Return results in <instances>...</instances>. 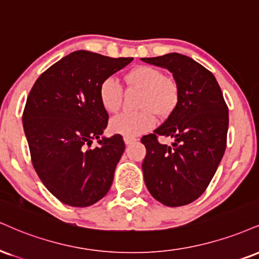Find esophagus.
Returning a JSON list of instances; mask_svg holds the SVG:
<instances>
[{
	"mask_svg": "<svg viewBox=\"0 0 259 259\" xmlns=\"http://www.w3.org/2000/svg\"><path fill=\"white\" fill-rule=\"evenodd\" d=\"M123 140H124V142H125V145H130V143L136 141L135 138H130V136H124Z\"/></svg>",
	"mask_w": 259,
	"mask_h": 259,
	"instance_id": "esophagus-1",
	"label": "esophagus"
}]
</instances>
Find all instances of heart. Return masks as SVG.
<instances>
[{"label": "heart", "mask_w": 259, "mask_h": 259, "mask_svg": "<svg viewBox=\"0 0 259 259\" xmlns=\"http://www.w3.org/2000/svg\"><path fill=\"white\" fill-rule=\"evenodd\" d=\"M126 82L132 87L143 90L140 102L142 111L118 114L110 121L112 133L124 136H139L155 125L154 112L160 117H166L175 110L179 102V85L172 78L164 77L159 68L141 65L126 73ZM99 98L102 107L110 113L119 110L123 99V88L119 80L107 77L100 84Z\"/></svg>", "instance_id": "obj_1"}]
</instances>
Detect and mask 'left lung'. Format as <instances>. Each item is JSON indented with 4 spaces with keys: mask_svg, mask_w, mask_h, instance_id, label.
<instances>
[{
    "mask_svg": "<svg viewBox=\"0 0 259 259\" xmlns=\"http://www.w3.org/2000/svg\"><path fill=\"white\" fill-rule=\"evenodd\" d=\"M167 68L179 85V102L167 119L141 142L145 183L151 195L166 206L191 204L206 191L222 160L228 133V106L207 68L179 53L142 58ZM159 136L172 137L163 145Z\"/></svg>",
    "mask_w": 259,
    "mask_h": 259,
    "instance_id": "obj_1",
    "label": "left lung"
}]
</instances>
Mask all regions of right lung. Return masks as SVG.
I'll list each match as a JSON object with an SVG mask.
<instances>
[{
	"label": "right lung",
	"instance_id": "right-lung-1",
	"mask_svg": "<svg viewBox=\"0 0 259 259\" xmlns=\"http://www.w3.org/2000/svg\"><path fill=\"white\" fill-rule=\"evenodd\" d=\"M133 58L77 51L46 70L33 84L23 113L31 160L46 188L64 204L87 207L110 191L125 145L102 138L107 111L100 84ZM93 139L99 146L91 148Z\"/></svg>",
	"mask_w": 259,
	"mask_h": 259
}]
</instances>
